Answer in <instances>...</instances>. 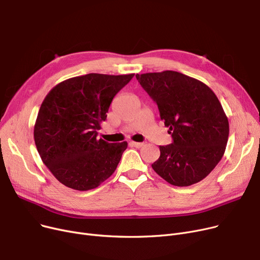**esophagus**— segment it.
<instances>
[{
  "instance_id": "1",
  "label": "esophagus",
  "mask_w": 260,
  "mask_h": 260,
  "mask_svg": "<svg viewBox=\"0 0 260 260\" xmlns=\"http://www.w3.org/2000/svg\"><path fill=\"white\" fill-rule=\"evenodd\" d=\"M129 144H131L132 146L136 147V148H140V147H142V146L144 145V143H140V142H134V141H132Z\"/></svg>"
}]
</instances>
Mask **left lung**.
Listing matches in <instances>:
<instances>
[{
    "instance_id": "1",
    "label": "left lung",
    "mask_w": 260,
    "mask_h": 260,
    "mask_svg": "<svg viewBox=\"0 0 260 260\" xmlns=\"http://www.w3.org/2000/svg\"><path fill=\"white\" fill-rule=\"evenodd\" d=\"M157 103L172 143L160 146L152 169L174 186H190L208 176L226 149L229 121L213 91L176 71L137 74Z\"/></svg>"
}]
</instances>
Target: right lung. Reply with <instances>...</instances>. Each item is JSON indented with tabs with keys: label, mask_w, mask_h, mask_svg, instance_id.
Instances as JSON below:
<instances>
[{
	"label": "right lung",
	"mask_w": 260,
	"mask_h": 260,
	"mask_svg": "<svg viewBox=\"0 0 260 260\" xmlns=\"http://www.w3.org/2000/svg\"><path fill=\"white\" fill-rule=\"evenodd\" d=\"M135 74L90 73L56 84L45 97L34 125L42 161L61 184L94 189L116 170L127 142L97 139L115 95Z\"/></svg>",
	"instance_id": "add662e5"
}]
</instances>
